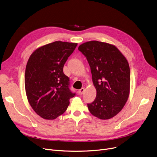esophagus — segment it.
<instances>
[{
	"mask_svg": "<svg viewBox=\"0 0 157 157\" xmlns=\"http://www.w3.org/2000/svg\"><path fill=\"white\" fill-rule=\"evenodd\" d=\"M85 88H82L81 89H80V90H79V95H82V94H83L85 92Z\"/></svg>",
	"mask_w": 157,
	"mask_h": 157,
	"instance_id": "1",
	"label": "esophagus"
}]
</instances>
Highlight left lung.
Listing matches in <instances>:
<instances>
[{"instance_id":"1","label":"left lung","mask_w":157,"mask_h":157,"mask_svg":"<svg viewBox=\"0 0 157 157\" xmlns=\"http://www.w3.org/2000/svg\"><path fill=\"white\" fill-rule=\"evenodd\" d=\"M90 65L96 89L95 101L88 104L92 115L109 120L119 113L130 94V71L125 56L113 44L88 41L78 47Z\"/></svg>"}]
</instances>
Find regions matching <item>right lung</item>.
Wrapping results in <instances>:
<instances>
[{"mask_svg": "<svg viewBox=\"0 0 157 157\" xmlns=\"http://www.w3.org/2000/svg\"><path fill=\"white\" fill-rule=\"evenodd\" d=\"M78 43L55 41L37 48L30 56L25 74L27 100L36 114L55 120L64 113L72 94L63 65Z\"/></svg>", "mask_w": 157, "mask_h": 157, "instance_id": "add662e5", "label": "right lung"}]
</instances>
